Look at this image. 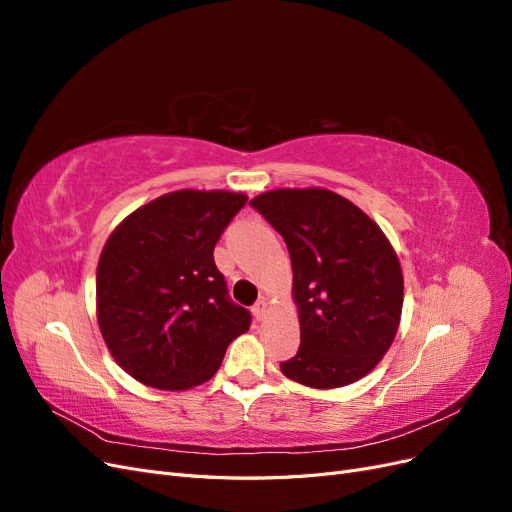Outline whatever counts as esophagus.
I'll use <instances>...</instances> for the list:
<instances>
[{"label": "esophagus", "instance_id": "34e87169", "mask_svg": "<svg viewBox=\"0 0 512 512\" xmlns=\"http://www.w3.org/2000/svg\"><path fill=\"white\" fill-rule=\"evenodd\" d=\"M252 312H254V316L260 320L262 316H265V312H267V299L265 297H262L260 301H256L254 303V307H252Z\"/></svg>", "mask_w": 512, "mask_h": 512}]
</instances>
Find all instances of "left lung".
<instances>
[{
  "instance_id": "left-lung-1",
  "label": "left lung",
  "mask_w": 512,
  "mask_h": 512,
  "mask_svg": "<svg viewBox=\"0 0 512 512\" xmlns=\"http://www.w3.org/2000/svg\"><path fill=\"white\" fill-rule=\"evenodd\" d=\"M286 241L301 346L282 374L312 389L367 376L391 348L404 275L391 241L348 198L324 188L271 190L250 200Z\"/></svg>"
}]
</instances>
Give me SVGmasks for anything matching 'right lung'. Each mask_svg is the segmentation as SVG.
<instances>
[{"mask_svg": "<svg viewBox=\"0 0 512 512\" xmlns=\"http://www.w3.org/2000/svg\"><path fill=\"white\" fill-rule=\"evenodd\" d=\"M247 196L177 190L130 213L106 239L96 314L106 348L134 380L185 391L220 369L252 316L228 299L213 247Z\"/></svg>", "mask_w": 512, "mask_h": 512, "instance_id": "right-lung-1", "label": "right lung"}]
</instances>
